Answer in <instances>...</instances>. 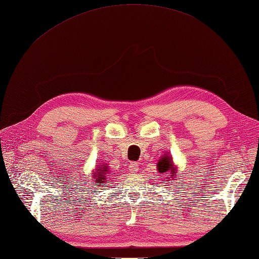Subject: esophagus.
Listing matches in <instances>:
<instances>
[{"mask_svg": "<svg viewBox=\"0 0 259 259\" xmlns=\"http://www.w3.org/2000/svg\"><path fill=\"white\" fill-rule=\"evenodd\" d=\"M138 170H139V165H138V163H136V162H131V163L129 164V171H130L131 173H136V172H138Z\"/></svg>", "mask_w": 259, "mask_h": 259, "instance_id": "obj_1", "label": "esophagus"}]
</instances>
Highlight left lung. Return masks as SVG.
I'll return each mask as SVG.
<instances>
[{
	"mask_svg": "<svg viewBox=\"0 0 259 259\" xmlns=\"http://www.w3.org/2000/svg\"><path fill=\"white\" fill-rule=\"evenodd\" d=\"M157 170L159 173H168L171 175V178L176 177V167L173 165V159L171 156H168V154H164L162 158H159L157 163ZM168 179V178H167Z\"/></svg>",
	"mask_w": 259,
	"mask_h": 259,
	"instance_id": "1",
	"label": "left lung"
}]
</instances>
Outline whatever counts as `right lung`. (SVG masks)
<instances>
[{
    "label": "right lung",
    "instance_id": "add662e5",
    "mask_svg": "<svg viewBox=\"0 0 259 259\" xmlns=\"http://www.w3.org/2000/svg\"><path fill=\"white\" fill-rule=\"evenodd\" d=\"M109 171L110 170L106 164H102L101 166H98V168L95 171V175H94V178H95V183L97 186H101V183L106 182V176L109 175Z\"/></svg>",
    "mask_w": 259,
    "mask_h": 259
}]
</instances>
